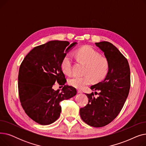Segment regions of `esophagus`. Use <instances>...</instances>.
<instances>
[{
	"label": "esophagus",
	"mask_w": 146,
	"mask_h": 146,
	"mask_svg": "<svg viewBox=\"0 0 146 146\" xmlns=\"http://www.w3.org/2000/svg\"><path fill=\"white\" fill-rule=\"evenodd\" d=\"M78 92L79 94H81V93H82V90L81 89H78Z\"/></svg>",
	"instance_id": "34e87169"
}]
</instances>
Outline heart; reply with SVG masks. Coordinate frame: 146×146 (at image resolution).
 <instances>
[{
  "label": "heart",
  "mask_w": 146,
  "mask_h": 146,
  "mask_svg": "<svg viewBox=\"0 0 146 146\" xmlns=\"http://www.w3.org/2000/svg\"><path fill=\"white\" fill-rule=\"evenodd\" d=\"M76 57L80 62L86 64L83 76H74L68 79L69 85L77 88H82L93 81L102 80L108 74L110 64L108 59L101 57V54L90 46H85L76 51ZM73 57L68 53L63 57L61 67L67 74L72 73Z\"/></svg>",
  "instance_id": "b5f03b06"
}]
</instances>
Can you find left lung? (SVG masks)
Wrapping results in <instances>:
<instances>
[{
  "label": "left lung",
  "mask_w": 146,
  "mask_h": 146,
  "mask_svg": "<svg viewBox=\"0 0 146 146\" xmlns=\"http://www.w3.org/2000/svg\"><path fill=\"white\" fill-rule=\"evenodd\" d=\"M95 45L110 62L105 79L90 87L95 93L86 94L88 104L80 109L82 120L90 126L102 127L110 124L121 111L131 85L130 69L127 58L111 42L102 41ZM98 95L97 98L94 95Z\"/></svg>",
  "instance_id": "left-lung-1"
}]
</instances>
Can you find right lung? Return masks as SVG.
<instances>
[{
  "label": "right lung",
  "mask_w": 146,
  "mask_h": 146,
  "mask_svg": "<svg viewBox=\"0 0 146 146\" xmlns=\"http://www.w3.org/2000/svg\"><path fill=\"white\" fill-rule=\"evenodd\" d=\"M76 42L51 41L36 46L25 56L18 74L19 100L27 115L41 125H49L60 117V102L77 94L72 86H66L61 61ZM57 82L64 88L54 91Z\"/></svg>",
  "instance_id": "1"
}]
</instances>
